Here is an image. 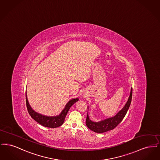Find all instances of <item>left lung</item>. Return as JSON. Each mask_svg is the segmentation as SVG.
<instances>
[{
    "instance_id": "1",
    "label": "left lung",
    "mask_w": 160,
    "mask_h": 160,
    "mask_svg": "<svg viewBox=\"0 0 160 160\" xmlns=\"http://www.w3.org/2000/svg\"><path fill=\"white\" fill-rule=\"evenodd\" d=\"M132 89L131 88L129 98L125 106L122 108V110H121L117 114L112 118H110L103 121L96 122L92 121L89 118L88 114H87L86 121V126L88 127V128L97 133H102L114 129V128H116L121 122L127 114L131 104L132 99Z\"/></svg>"
}]
</instances>
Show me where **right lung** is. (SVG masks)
Listing matches in <instances>:
<instances>
[{"instance_id":"obj_1","label":"right lung","mask_w":160,"mask_h":160,"mask_svg":"<svg viewBox=\"0 0 160 160\" xmlns=\"http://www.w3.org/2000/svg\"><path fill=\"white\" fill-rule=\"evenodd\" d=\"M26 107L31 117L36 121L38 122L41 125L48 127V128H57L61 126L65 121V117L67 114V113L70 108L75 102L78 101V98L71 99L68 102L65 108L62 111L61 113L58 116H47L42 114H39L37 112H35L29 104L28 101L27 97L26 95Z\"/></svg>"}]
</instances>
